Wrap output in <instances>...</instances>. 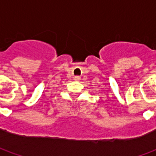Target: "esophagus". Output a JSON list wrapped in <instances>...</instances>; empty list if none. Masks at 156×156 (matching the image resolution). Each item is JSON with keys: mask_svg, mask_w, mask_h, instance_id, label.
Listing matches in <instances>:
<instances>
[{"mask_svg": "<svg viewBox=\"0 0 156 156\" xmlns=\"http://www.w3.org/2000/svg\"><path fill=\"white\" fill-rule=\"evenodd\" d=\"M79 77H78V76H77V77H75V79H79Z\"/></svg>", "mask_w": 156, "mask_h": 156, "instance_id": "obj_1", "label": "esophagus"}]
</instances>
